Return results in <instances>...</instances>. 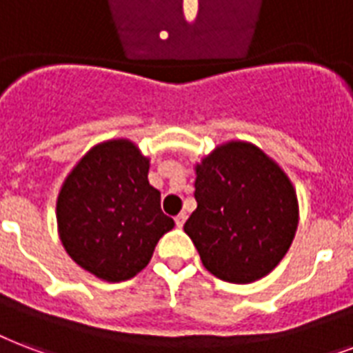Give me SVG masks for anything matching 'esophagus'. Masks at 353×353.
<instances>
[{
	"label": "esophagus",
	"mask_w": 353,
	"mask_h": 353,
	"mask_svg": "<svg viewBox=\"0 0 353 353\" xmlns=\"http://www.w3.org/2000/svg\"><path fill=\"white\" fill-rule=\"evenodd\" d=\"M174 220H176L177 228H183V224H185V220H187V214H185V212H179V214H177V216Z\"/></svg>",
	"instance_id": "34e87169"
}]
</instances>
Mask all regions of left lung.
I'll return each instance as SVG.
<instances>
[{
  "mask_svg": "<svg viewBox=\"0 0 353 353\" xmlns=\"http://www.w3.org/2000/svg\"><path fill=\"white\" fill-rule=\"evenodd\" d=\"M194 188L183 230L207 270L230 283L272 272L298 228L296 190L278 163L250 142H225L196 165Z\"/></svg>",
  "mask_w": 353,
  "mask_h": 353,
  "instance_id": "8db88e82",
  "label": "left lung"
}]
</instances>
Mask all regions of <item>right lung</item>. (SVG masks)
<instances>
[{
    "label": "right lung",
    "instance_id": "1",
    "mask_svg": "<svg viewBox=\"0 0 353 353\" xmlns=\"http://www.w3.org/2000/svg\"><path fill=\"white\" fill-rule=\"evenodd\" d=\"M150 159L128 139L90 148L64 179L57 198L59 236L66 254L103 281H125L146 268L174 220L148 181Z\"/></svg>",
    "mask_w": 353,
    "mask_h": 353
}]
</instances>
